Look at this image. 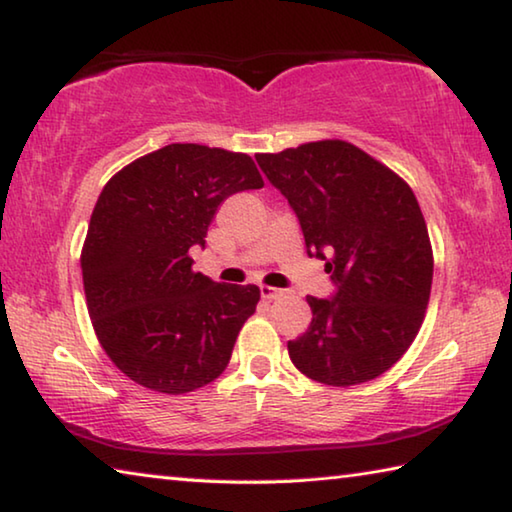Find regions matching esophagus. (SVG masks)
I'll return each instance as SVG.
<instances>
[{
  "label": "esophagus",
  "mask_w": 512,
  "mask_h": 512,
  "mask_svg": "<svg viewBox=\"0 0 512 512\" xmlns=\"http://www.w3.org/2000/svg\"><path fill=\"white\" fill-rule=\"evenodd\" d=\"M259 291H262V298L264 300H280V298H287V293H289V291H284V289L266 287V284H262V287H259Z\"/></svg>",
  "instance_id": "obj_1"
}]
</instances>
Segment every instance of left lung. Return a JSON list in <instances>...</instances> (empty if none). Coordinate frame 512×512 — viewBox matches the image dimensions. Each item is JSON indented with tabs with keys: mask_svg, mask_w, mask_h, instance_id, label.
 <instances>
[{
	"mask_svg": "<svg viewBox=\"0 0 512 512\" xmlns=\"http://www.w3.org/2000/svg\"><path fill=\"white\" fill-rule=\"evenodd\" d=\"M255 158L336 287L332 298L307 296L314 318L289 341L293 366L327 386L379 377L409 350L429 305L433 253L415 194L343 140Z\"/></svg>",
	"mask_w": 512,
	"mask_h": 512,
	"instance_id": "8db88e82",
	"label": "left lung"
}]
</instances>
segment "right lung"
Returning <instances> with one entry per match:
<instances>
[{
	"label": "right lung",
	"mask_w": 512,
	"mask_h": 512,
	"mask_svg": "<svg viewBox=\"0 0 512 512\" xmlns=\"http://www.w3.org/2000/svg\"><path fill=\"white\" fill-rule=\"evenodd\" d=\"M264 187L246 153L169 144L112 176L94 205L81 268L92 327L135 384L183 395L210 384L255 314V284L194 273L225 198Z\"/></svg>",
	"instance_id": "right-lung-1"
}]
</instances>
